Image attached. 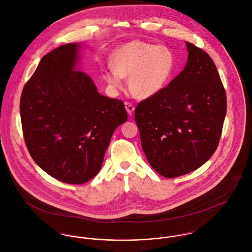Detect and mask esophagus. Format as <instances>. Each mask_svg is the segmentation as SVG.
Returning <instances> with one entry per match:
<instances>
[{"instance_id":"obj_1","label":"esophagus","mask_w":252,"mask_h":252,"mask_svg":"<svg viewBox=\"0 0 252 252\" xmlns=\"http://www.w3.org/2000/svg\"><path fill=\"white\" fill-rule=\"evenodd\" d=\"M125 108H126V110L128 111V113L130 114V115H132V113L134 112V110H135V107L132 105V103H130V102H125Z\"/></svg>"}]
</instances>
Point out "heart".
<instances>
[{"mask_svg": "<svg viewBox=\"0 0 252 252\" xmlns=\"http://www.w3.org/2000/svg\"><path fill=\"white\" fill-rule=\"evenodd\" d=\"M112 66L105 74L110 85L121 88L123 77H130L133 94L148 98L158 94L171 79L176 70V56L168 47L133 40L115 50Z\"/></svg>", "mask_w": 252, "mask_h": 252, "instance_id": "1", "label": "heart"}]
</instances>
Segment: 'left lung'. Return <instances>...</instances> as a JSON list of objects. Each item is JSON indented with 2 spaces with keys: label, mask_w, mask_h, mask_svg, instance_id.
I'll return each mask as SVG.
<instances>
[{
  "label": "left lung",
  "mask_w": 252,
  "mask_h": 252,
  "mask_svg": "<svg viewBox=\"0 0 252 252\" xmlns=\"http://www.w3.org/2000/svg\"><path fill=\"white\" fill-rule=\"evenodd\" d=\"M185 68L158 94L140 102L135 121L150 166L174 179L216 152L226 115V92L210 55L186 41Z\"/></svg>",
  "instance_id": "obj_1"
}]
</instances>
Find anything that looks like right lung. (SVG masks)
I'll use <instances>...</instances> for the list:
<instances>
[{"label":"right lung","mask_w":252,"mask_h":252,"mask_svg":"<svg viewBox=\"0 0 252 252\" xmlns=\"http://www.w3.org/2000/svg\"><path fill=\"white\" fill-rule=\"evenodd\" d=\"M78 43L44 55L20 98L23 136L36 165L52 178L82 184L101 170L114 130L127 118L122 101L98 93L75 71Z\"/></svg>","instance_id":"right-lung-1"}]
</instances>
